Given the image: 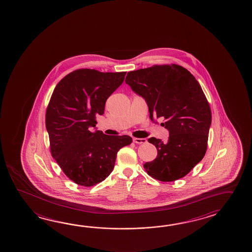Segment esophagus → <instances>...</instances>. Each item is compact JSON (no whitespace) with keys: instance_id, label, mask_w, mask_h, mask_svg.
<instances>
[{"instance_id":"esophagus-1","label":"esophagus","mask_w":252,"mask_h":252,"mask_svg":"<svg viewBox=\"0 0 252 252\" xmlns=\"http://www.w3.org/2000/svg\"><path fill=\"white\" fill-rule=\"evenodd\" d=\"M133 142L136 144H143L147 142L146 138H133Z\"/></svg>"}]
</instances>
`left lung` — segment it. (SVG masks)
<instances>
[{
  "mask_svg": "<svg viewBox=\"0 0 252 252\" xmlns=\"http://www.w3.org/2000/svg\"><path fill=\"white\" fill-rule=\"evenodd\" d=\"M125 82L145 98L152 121L153 117L163 119L161 125L170 134L166 142L148 138L158 156L144 164L146 172L164 183L184 177L206 154L212 121L200 85L187 69L177 64L129 71Z\"/></svg>",
  "mask_w": 252,
  "mask_h": 252,
  "instance_id": "obj_1",
  "label": "left lung"
}]
</instances>
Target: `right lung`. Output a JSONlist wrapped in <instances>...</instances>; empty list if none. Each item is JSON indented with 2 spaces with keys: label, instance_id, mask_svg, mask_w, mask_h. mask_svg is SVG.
<instances>
[{
  "label": "right lung",
  "instance_id": "obj_1",
  "mask_svg": "<svg viewBox=\"0 0 252 252\" xmlns=\"http://www.w3.org/2000/svg\"><path fill=\"white\" fill-rule=\"evenodd\" d=\"M125 75L76 69L61 79L51 96L45 113L50 151L65 175L78 185L91 187L108 177L119 150L132 142L127 135L90 130Z\"/></svg>",
  "mask_w": 252,
  "mask_h": 252
}]
</instances>
